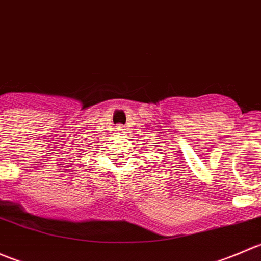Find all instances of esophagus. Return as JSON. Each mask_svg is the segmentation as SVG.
I'll list each match as a JSON object with an SVG mask.
<instances>
[{
    "mask_svg": "<svg viewBox=\"0 0 261 261\" xmlns=\"http://www.w3.org/2000/svg\"><path fill=\"white\" fill-rule=\"evenodd\" d=\"M116 131H117V133H122V131H123V128L121 127V126H118V127L116 128Z\"/></svg>",
    "mask_w": 261,
    "mask_h": 261,
    "instance_id": "esophagus-1",
    "label": "esophagus"
}]
</instances>
